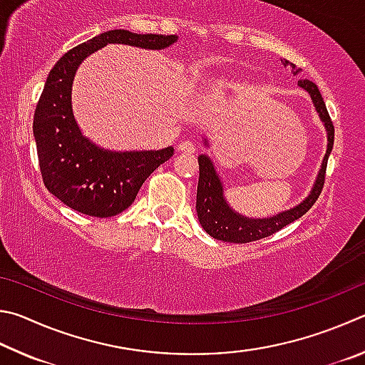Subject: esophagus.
<instances>
[{"label":"esophagus","instance_id":"1","mask_svg":"<svg viewBox=\"0 0 365 365\" xmlns=\"http://www.w3.org/2000/svg\"><path fill=\"white\" fill-rule=\"evenodd\" d=\"M176 150L178 152H187V153H194L195 152V145L190 143V140H181V143H179L178 145H176Z\"/></svg>","mask_w":365,"mask_h":365}]
</instances>
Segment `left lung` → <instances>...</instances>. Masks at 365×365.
<instances>
[{
	"label": "left lung",
	"instance_id": "left-lung-1",
	"mask_svg": "<svg viewBox=\"0 0 365 365\" xmlns=\"http://www.w3.org/2000/svg\"><path fill=\"white\" fill-rule=\"evenodd\" d=\"M289 61H284V66H289ZM293 75L299 72V68H295L293 63H290ZM298 86L308 91L314 107L321 117L322 123L327 131V152L322 160L321 170L317 173L316 182L312 186L309 195L299 203V205L293 207L285 212L274 215L271 218H247L244 215H239L235 210L229 207L225 197V189H222V182L215 170V165L208 155L199 157V186H197V216L202 227L205 232L212 235L216 240L231 242V244H247V242L259 240L269 235L276 234L280 229L290 225L298 218L308 212V210L314 205L317 197L321 195L324 181H325V170H327V160L331 149H334V138H335V128L331 123L330 115L325 107V102L321 96V91L316 86V83L309 80H299ZM205 144L208 145V140L205 139Z\"/></svg>",
	"mask_w": 365,
	"mask_h": 365
}]
</instances>
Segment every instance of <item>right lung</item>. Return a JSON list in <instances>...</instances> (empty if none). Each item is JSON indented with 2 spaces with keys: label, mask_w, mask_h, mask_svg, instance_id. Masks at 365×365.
Segmentation results:
<instances>
[{
  "label": "right lung",
  "mask_w": 365,
  "mask_h": 365,
  "mask_svg": "<svg viewBox=\"0 0 365 365\" xmlns=\"http://www.w3.org/2000/svg\"><path fill=\"white\" fill-rule=\"evenodd\" d=\"M176 35L110 30L63 54L44 83L34 117L38 162L46 189L67 207L96 218H110L131 205L140 186L175 149L113 152L83 136L72 110V85L80 63L106 44L165 49Z\"/></svg>",
  "instance_id": "right-lung-1"
}]
</instances>
